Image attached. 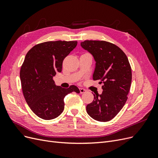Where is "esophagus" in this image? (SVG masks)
Masks as SVG:
<instances>
[{
	"mask_svg": "<svg viewBox=\"0 0 158 158\" xmlns=\"http://www.w3.org/2000/svg\"><path fill=\"white\" fill-rule=\"evenodd\" d=\"M87 92V90L85 89H84V88H80V94H83V93H85Z\"/></svg>",
	"mask_w": 158,
	"mask_h": 158,
	"instance_id": "34e87169",
	"label": "esophagus"
}]
</instances>
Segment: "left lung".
<instances>
[{
  "label": "left lung",
  "instance_id": "8db88e82",
  "mask_svg": "<svg viewBox=\"0 0 158 158\" xmlns=\"http://www.w3.org/2000/svg\"><path fill=\"white\" fill-rule=\"evenodd\" d=\"M81 47L92 55L95 61L94 80L103 83L102 94H94V101L86 106L89 115L100 122L111 120L128 99L132 71L127 55L118 47L105 41L86 40Z\"/></svg>",
  "mask_w": 158,
  "mask_h": 158
}]
</instances>
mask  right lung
<instances>
[{
	"instance_id": "add662e5",
	"label": "right lung",
	"mask_w": 158,
	"mask_h": 158,
	"mask_svg": "<svg viewBox=\"0 0 158 158\" xmlns=\"http://www.w3.org/2000/svg\"><path fill=\"white\" fill-rule=\"evenodd\" d=\"M77 41H47L33 47L27 52L20 69L23 96L37 117L44 120L53 119L63 111L64 98L75 92L74 85L69 88L56 85L53 76L60 73L64 59L77 45Z\"/></svg>"
}]
</instances>
